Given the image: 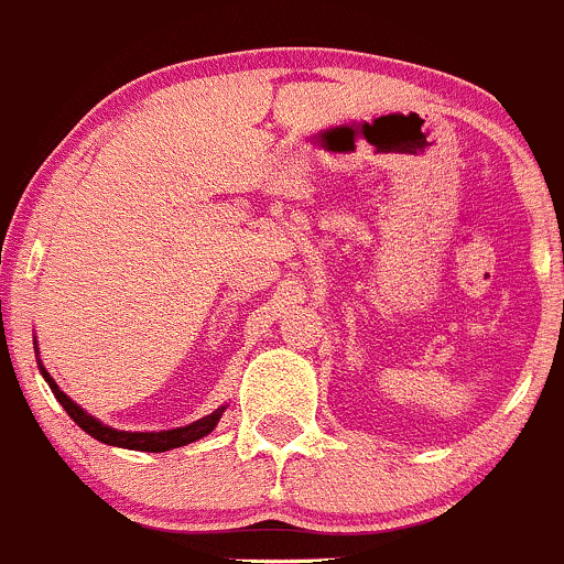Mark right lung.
I'll return each mask as SVG.
<instances>
[{
  "instance_id": "add662e5",
  "label": "right lung",
  "mask_w": 564,
  "mask_h": 564,
  "mask_svg": "<svg viewBox=\"0 0 564 564\" xmlns=\"http://www.w3.org/2000/svg\"><path fill=\"white\" fill-rule=\"evenodd\" d=\"M43 376H45L47 387H51L53 394H56V400L62 402L64 411L69 413V419H73V422L78 424L83 432H88V435L97 437V441L108 443V446L132 448V452H151V454H156V452H170V448L186 446V443L199 441V437H205L207 432H213V426L218 424V419H221V413H224V408H218V411H213L210 416H203V419H199V422H194V424H188V426H177V430H164V432H121V430H112V426H105L102 422H97V419H94V416H88V413L83 411L78 402L69 400V397L56 387V381H53V378L47 376L45 367H43Z\"/></svg>"
}]
</instances>
